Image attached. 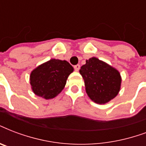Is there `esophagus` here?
Returning <instances> with one entry per match:
<instances>
[{
	"label": "esophagus",
	"mask_w": 146,
	"mask_h": 146,
	"mask_svg": "<svg viewBox=\"0 0 146 146\" xmlns=\"http://www.w3.org/2000/svg\"><path fill=\"white\" fill-rule=\"evenodd\" d=\"M80 66L79 65V64L74 66V70H75V71H76V72H78V71L80 70Z\"/></svg>",
	"instance_id": "obj_1"
}]
</instances>
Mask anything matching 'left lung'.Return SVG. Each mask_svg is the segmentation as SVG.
Returning <instances> with one entry per match:
<instances>
[{
    "mask_svg": "<svg viewBox=\"0 0 146 146\" xmlns=\"http://www.w3.org/2000/svg\"><path fill=\"white\" fill-rule=\"evenodd\" d=\"M80 73L84 80L87 95L98 104L110 102L119 92L122 82L119 72L96 57L86 61Z\"/></svg>",
    "mask_w": 146,
    "mask_h": 146,
    "instance_id": "left-lung-1",
    "label": "left lung"
}]
</instances>
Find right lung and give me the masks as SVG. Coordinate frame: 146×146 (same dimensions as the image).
I'll return each instance as SVG.
<instances>
[{
  "label": "right lung",
  "mask_w": 146,
  "mask_h": 146,
  "mask_svg": "<svg viewBox=\"0 0 146 146\" xmlns=\"http://www.w3.org/2000/svg\"><path fill=\"white\" fill-rule=\"evenodd\" d=\"M73 67L66 60L51 59L34 69L30 76L32 90L36 96L50 100L63 90Z\"/></svg>",
  "instance_id": "1"
}]
</instances>
